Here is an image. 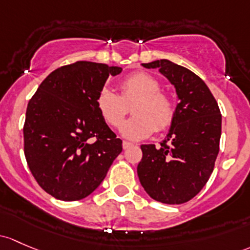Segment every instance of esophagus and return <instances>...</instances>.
Here are the masks:
<instances>
[{
	"mask_svg": "<svg viewBox=\"0 0 250 250\" xmlns=\"http://www.w3.org/2000/svg\"><path fill=\"white\" fill-rule=\"evenodd\" d=\"M130 146H132V144H130V143H128V141H123V143H122V147H123V149H127V148H129Z\"/></svg>",
	"mask_w": 250,
	"mask_h": 250,
	"instance_id": "34e87169",
	"label": "esophagus"
}]
</instances>
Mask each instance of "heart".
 Wrapping results in <instances>:
<instances>
[{"label": "heart", "mask_w": 250, "mask_h": 250, "mask_svg": "<svg viewBox=\"0 0 250 250\" xmlns=\"http://www.w3.org/2000/svg\"><path fill=\"white\" fill-rule=\"evenodd\" d=\"M121 94L105 87L96 99L97 107L105 122L120 127L128 114V105L134 116L121 127V134L129 140H141L154 130L163 132L171 125L175 105L167 93L160 91V83L148 73L139 72L128 75L120 83Z\"/></svg>", "instance_id": "b5f03b06"}]
</instances>
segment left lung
<instances>
[{
	"instance_id": "obj_1",
	"label": "left lung",
	"mask_w": 250,
	"mask_h": 250,
	"mask_svg": "<svg viewBox=\"0 0 250 250\" xmlns=\"http://www.w3.org/2000/svg\"><path fill=\"white\" fill-rule=\"evenodd\" d=\"M143 65L158 68L175 86L180 102L160 147L141 145L139 180L156 201L185 204L205 187L213 172L222 134L219 106L202 79L187 68L169 60Z\"/></svg>"
}]
</instances>
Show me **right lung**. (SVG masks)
Wrapping results in <instances>:
<instances>
[{"label":"right lung","mask_w":250,"mask_h":250,"mask_svg":"<svg viewBox=\"0 0 250 250\" xmlns=\"http://www.w3.org/2000/svg\"><path fill=\"white\" fill-rule=\"evenodd\" d=\"M121 67L78 61L57 68L30 99L23 152L33 177L46 193L77 201L99 187L122 140L105 123L96 99Z\"/></svg>","instance_id":"obj_1"}]
</instances>
